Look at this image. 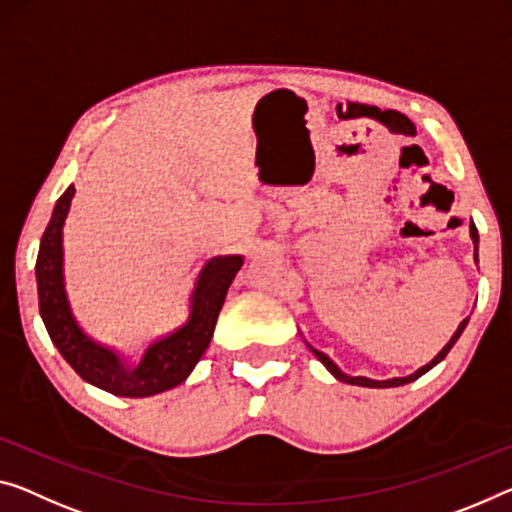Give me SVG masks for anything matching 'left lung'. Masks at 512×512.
Returning <instances> with one entry per match:
<instances>
[{
    "label": "left lung",
    "instance_id": "1",
    "mask_svg": "<svg viewBox=\"0 0 512 512\" xmlns=\"http://www.w3.org/2000/svg\"><path fill=\"white\" fill-rule=\"evenodd\" d=\"M469 233H471V240H474V256H476V263H478V231H476V226H474V222H471V226H469ZM467 322H469V318H465L460 322V327L455 329V334L451 336V341H448L444 348H442V352H439V355L430 361V364H426V366H421L419 371L416 373H412V375H407V377H391V380H368V377H350V375H345V373H341V368H338L332 359H329L325 352H320V350H316V348H311V352L313 355H316L322 364L327 366V371L332 373L336 380H341V382H348V384H357V387H371V389H387V387H400V384H407V382H414V380H419V377L423 375V373H428L432 366H437L439 361H442L446 355H448V350L453 348L455 345V341H458L460 338V334L465 332V327H467Z\"/></svg>",
    "mask_w": 512,
    "mask_h": 512
}]
</instances>
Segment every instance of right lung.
Wrapping results in <instances>:
<instances>
[{"instance_id":"obj_1","label":"right lung","mask_w":512,"mask_h":512,"mask_svg":"<svg viewBox=\"0 0 512 512\" xmlns=\"http://www.w3.org/2000/svg\"><path fill=\"white\" fill-rule=\"evenodd\" d=\"M75 187L59 196L52 219L41 238L36 258L38 309L47 334L57 345L73 371L93 387L125 398H146L178 387L192 373L196 361L206 352L226 293L242 267V256H215L203 265L194 283L190 318L183 327L157 338L144 350L139 361L119 359L112 350L102 348L86 336L70 311L64 286V222L70 210Z\"/></svg>"}]
</instances>
